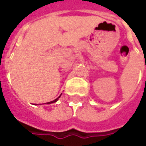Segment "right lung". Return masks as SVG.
<instances>
[{
  "mask_svg": "<svg viewBox=\"0 0 146 146\" xmlns=\"http://www.w3.org/2000/svg\"><path fill=\"white\" fill-rule=\"evenodd\" d=\"M60 96H61V95H60ZM60 96H59L58 98H60ZM58 98H56V99H54V101H51V102H47V104H51V103H54V102H56L58 101Z\"/></svg>",
  "mask_w": 146,
  "mask_h": 146,
  "instance_id": "1",
  "label": "right lung"
}]
</instances>
